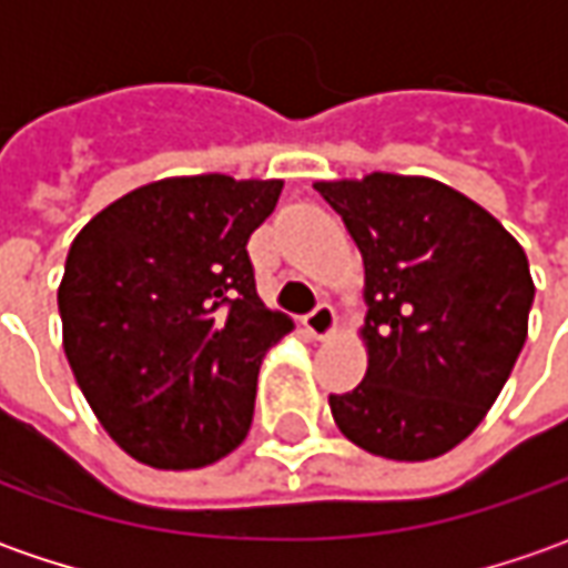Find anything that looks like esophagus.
I'll use <instances>...</instances> for the list:
<instances>
[{"instance_id":"obj_1","label":"esophagus","mask_w":568,"mask_h":568,"mask_svg":"<svg viewBox=\"0 0 568 568\" xmlns=\"http://www.w3.org/2000/svg\"><path fill=\"white\" fill-rule=\"evenodd\" d=\"M303 325L316 341H328L335 338V332H338V316H335V310L328 303H318L316 310L303 318Z\"/></svg>"}]
</instances>
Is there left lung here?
<instances>
[{
	"label": "left lung",
	"instance_id": "obj_1",
	"mask_svg": "<svg viewBox=\"0 0 568 568\" xmlns=\"http://www.w3.org/2000/svg\"><path fill=\"white\" fill-rule=\"evenodd\" d=\"M363 255L366 376L328 395L382 458H439L487 417L528 338V255L487 207L429 176L318 180Z\"/></svg>",
	"mask_w": 568,
	"mask_h": 568
}]
</instances>
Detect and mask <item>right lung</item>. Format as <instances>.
<instances>
[{"mask_svg":"<svg viewBox=\"0 0 568 568\" xmlns=\"http://www.w3.org/2000/svg\"><path fill=\"white\" fill-rule=\"evenodd\" d=\"M281 180L166 176L94 214L59 284L62 347L110 439L161 470L246 439L265 354L294 332L255 291L250 243Z\"/></svg>","mask_w":568,"mask_h":568,"instance_id":"right-lung-1","label":"right lung"}]
</instances>
